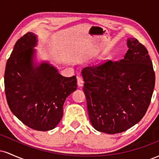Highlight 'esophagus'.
I'll use <instances>...</instances> for the list:
<instances>
[{
    "instance_id": "esophagus-1",
    "label": "esophagus",
    "mask_w": 159,
    "mask_h": 159,
    "mask_svg": "<svg viewBox=\"0 0 159 159\" xmlns=\"http://www.w3.org/2000/svg\"><path fill=\"white\" fill-rule=\"evenodd\" d=\"M77 84L78 87H82L84 85V80L81 76H78L77 77Z\"/></svg>"
}]
</instances>
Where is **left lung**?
I'll return each mask as SVG.
<instances>
[{"mask_svg": "<svg viewBox=\"0 0 159 159\" xmlns=\"http://www.w3.org/2000/svg\"><path fill=\"white\" fill-rule=\"evenodd\" d=\"M120 61L106 62L82 70L91 124L107 134L126 131L147 112L155 87V72L148 51L135 38Z\"/></svg>", "mask_w": 159, "mask_h": 159, "instance_id": "obj_1", "label": "left lung"}]
</instances>
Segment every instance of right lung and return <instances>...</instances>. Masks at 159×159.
Masks as SVG:
<instances>
[{"label":"right lung","instance_id":"add662e5","mask_svg":"<svg viewBox=\"0 0 159 159\" xmlns=\"http://www.w3.org/2000/svg\"><path fill=\"white\" fill-rule=\"evenodd\" d=\"M36 36L27 33L16 42L7 62L5 93L10 109L30 129H54L63 116L64 102L77 89L76 76H62L47 62H34Z\"/></svg>","mask_w":159,"mask_h":159}]
</instances>
